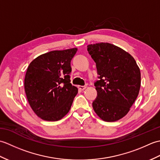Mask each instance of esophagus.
I'll use <instances>...</instances> for the list:
<instances>
[{
  "mask_svg": "<svg viewBox=\"0 0 160 160\" xmlns=\"http://www.w3.org/2000/svg\"><path fill=\"white\" fill-rule=\"evenodd\" d=\"M78 88H79L80 90L82 91V90H84V89H86L87 86H85V85H84V86H79V87H78Z\"/></svg>",
  "mask_w": 160,
  "mask_h": 160,
  "instance_id": "34e87169",
  "label": "esophagus"
}]
</instances>
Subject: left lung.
I'll list each match as a JSON object with an SVG mask.
<instances>
[{
  "instance_id": "1",
  "label": "left lung",
  "mask_w": 160,
  "mask_h": 160,
  "mask_svg": "<svg viewBox=\"0 0 160 160\" xmlns=\"http://www.w3.org/2000/svg\"><path fill=\"white\" fill-rule=\"evenodd\" d=\"M87 51L96 64L99 79L94 83L97 97L92 103L93 109L104 121L120 120L138 96L140 70L130 54L112 44L89 45Z\"/></svg>"
}]
</instances>
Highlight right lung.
<instances>
[{
    "label": "right lung",
    "instance_id": "right-lung-1",
    "mask_svg": "<svg viewBox=\"0 0 160 160\" xmlns=\"http://www.w3.org/2000/svg\"><path fill=\"white\" fill-rule=\"evenodd\" d=\"M78 49L52 51L29 64L25 90L30 107L39 118L58 121L69 111L78 88L71 84V61Z\"/></svg>",
    "mask_w": 160,
    "mask_h": 160
}]
</instances>
